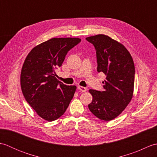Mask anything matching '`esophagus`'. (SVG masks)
<instances>
[{
	"mask_svg": "<svg viewBox=\"0 0 157 157\" xmlns=\"http://www.w3.org/2000/svg\"><path fill=\"white\" fill-rule=\"evenodd\" d=\"M78 89L79 90L82 91V92H86V90H87V89H86V88L84 87V86H78Z\"/></svg>",
	"mask_w": 157,
	"mask_h": 157,
	"instance_id": "obj_1",
	"label": "esophagus"
}]
</instances>
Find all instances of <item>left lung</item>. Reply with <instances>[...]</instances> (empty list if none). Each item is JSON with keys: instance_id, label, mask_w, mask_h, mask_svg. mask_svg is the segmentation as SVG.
Here are the masks:
<instances>
[{"instance_id": "8db88e82", "label": "left lung", "mask_w": 157, "mask_h": 157, "mask_svg": "<svg viewBox=\"0 0 157 157\" xmlns=\"http://www.w3.org/2000/svg\"><path fill=\"white\" fill-rule=\"evenodd\" d=\"M94 46L97 71L106 75L104 91L90 90L92 101L90 111L96 117L111 121L129 105L134 94L135 67L133 59L121 43L104 34L86 38Z\"/></svg>"}]
</instances>
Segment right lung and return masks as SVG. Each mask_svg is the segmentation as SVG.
Wrapping results in <instances>:
<instances>
[{"label": "right lung", "instance_id": "add662e5", "mask_svg": "<svg viewBox=\"0 0 157 157\" xmlns=\"http://www.w3.org/2000/svg\"><path fill=\"white\" fill-rule=\"evenodd\" d=\"M79 38H53L33 48L21 69L23 94L38 115L48 121L62 116L77 87L67 86L56 78L67 53L79 42Z\"/></svg>", "mask_w": 157, "mask_h": 157}]
</instances>
